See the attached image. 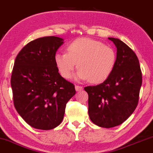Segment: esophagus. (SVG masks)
I'll return each mask as SVG.
<instances>
[{
    "label": "esophagus",
    "instance_id": "1",
    "mask_svg": "<svg viewBox=\"0 0 153 153\" xmlns=\"http://www.w3.org/2000/svg\"><path fill=\"white\" fill-rule=\"evenodd\" d=\"M75 89H76V91H80L83 89V87H82V86H81L75 85Z\"/></svg>",
    "mask_w": 153,
    "mask_h": 153
}]
</instances>
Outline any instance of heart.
I'll use <instances>...</instances> for the list:
<instances>
[{
    "instance_id": "obj_1",
    "label": "heart",
    "mask_w": 153,
    "mask_h": 153,
    "mask_svg": "<svg viewBox=\"0 0 153 153\" xmlns=\"http://www.w3.org/2000/svg\"><path fill=\"white\" fill-rule=\"evenodd\" d=\"M116 61L114 50L101 42L88 38L75 39L67 47V53L58 52L54 62L64 78L69 79L75 68H79L75 79L100 84L114 71Z\"/></svg>"
}]
</instances>
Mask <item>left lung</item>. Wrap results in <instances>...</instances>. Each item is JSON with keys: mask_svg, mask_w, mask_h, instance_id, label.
<instances>
[{"mask_svg": "<svg viewBox=\"0 0 153 153\" xmlns=\"http://www.w3.org/2000/svg\"><path fill=\"white\" fill-rule=\"evenodd\" d=\"M117 49L110 76L97 86L84 88L88 95V116L94 124L105 128L123 123L137 107L142 73L136 54L119 39L108 37Z\"/></svg>", "mask_w": 153, "mask_h": 153, "instance_id": "1", "label": "left lung"}]
</instances>
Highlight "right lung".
<instances>
[{
  "instance_id": "add662e5",
  "label": "right lung",
  "mask_w": 153,
  "mask_h": 153,
  "mask_svg": "<svg viewBox=\"0 0 153 153\" xmlns=\"http://www.w3.org/2000/svg\"><path fill=\"white\" fill-rule=\"evenodd\" d=\"M61 37L31 41L16 58L11 87L16 111L36 129L51 130L61 123L66 104L76 94L74 85L59 74L54 62Z\"/></svg>"
}]
</instances>
